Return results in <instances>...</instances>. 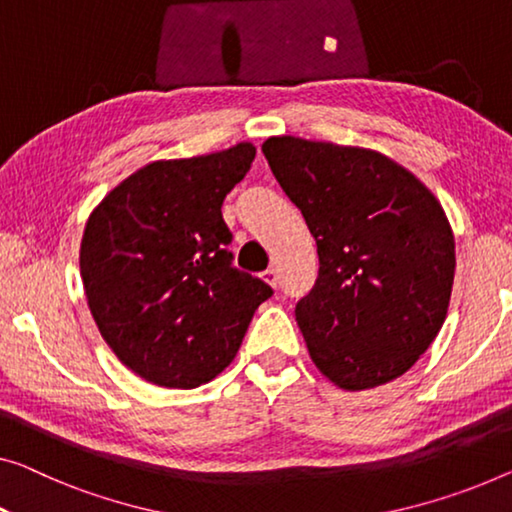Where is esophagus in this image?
Instances as JSON below:
<instances>
[{
  "label": "esophagus",
  "instance_id": "obj_1",
  "mask_svg": "<svg viewBox=\"0 0 512 512\" xmlns=\"http://www.w3.org/2000/svg\"><path fill=\"white\" fill-rule=\"evenodd\" d=\"M262 278H264L266 282H269L271 287H278V271L273 269V266H271V269H266V271L262 273Z\"/></svg>",
  "mask_w": 512,
  "mask_h": 512
}]
</instances>
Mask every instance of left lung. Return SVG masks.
Returning <instances> with one entry per match:
<instances>
[{
    "instance_id": "1",
    "label": "left lung",
    "mask_w": 512,
    "mask_h": 512,
    "mask_svg": "<svg viewBox=\"0 0 512 512\" xmlns=\"http://www.w3.org/2000/svg\"><path fill=\"white\" fill-rule=\"evenodd\" d=\"M262 151L317 241L319 276L296 303L312 361L345 391L398 379L451 301L455 239L437 197L370 149L282 135Z\"/></svg>"
}]
</instances>
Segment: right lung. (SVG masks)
<instances>
[{
	"label": "right lung",
	"mask_w": 512,
	"mask_h": 512,
	"mask_svg": "<svg viewBox=\"0 0 512 512\" xmlns=\"http://www.w3.org/2000/svg\"><path fill=\"white\" fill-rule=\"evenodd\" d=\"M255 147L156 160L87 220L80 273L94 322L119 361L165 388H197L234 361L273 289L236 269L225 195Z\"/></svg>",
	"instance_id": "1"
}]
</instances>
